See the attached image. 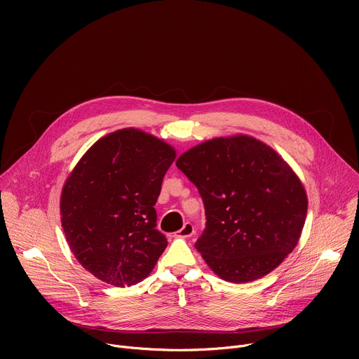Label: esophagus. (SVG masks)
<instances>
[{
	"label": "esophagus",
	"instance_id": "1",
	"mask_svg": "<svg viewBox=\"0 0 359 359\" xmlns=\"http://www.w3.org/2000/svg\"><path fill=\"white\" fill-rule=\"evenodd\" d=\"M194 234V227H193V224L191 223H189V222H186L184 224H183V227L176 233V236L177 237H191Z\"/></svg>",
	"mask_w": 359,
	"mask_h": 359
}]
</instances>
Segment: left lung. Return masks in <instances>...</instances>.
Returning a JSON list of instances; mask_svg holds the SVG:
<instances>
[{"label":"left lung","instance_id":"obj_1","mask_svg":"<svg viewBox=\"0 0 359 359\" xmlns=\"http://www.w3.org/2000/svg\"><path fill=\"white\" fill-rule=\"evenodd\" d=\"M176 166L203 198L208 222L194 245L220 278L264 277L295 248L309 200L274 149L247 135L216 137L184 151Z\"/></svg>","mask_w":359,"mask_h":359}]
</instances>
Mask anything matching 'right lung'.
<instances>
[{"instance_id": "1", "label": "right lung", "mask_w": 359, "mask_h": 359, "mask_svg": "<svg viewBox=\"0 0 359 359\" xmlns=\"http://www.w3.org/2000/svg\"><path fill=\"white\" fill-rule=\"evenodd\" d=\"M176 150L139 129L93 143L68 176L61 222L71 251L96 278L129 287L146 278L168 247L155 204Z\"/></svg>"}]
</instances>
